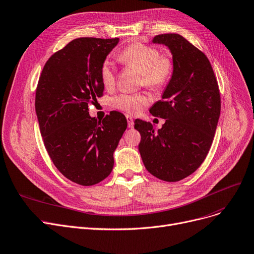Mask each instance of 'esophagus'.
Instances as JSON below:
<instances>
[{"instance_id": "1", "label": "esophagus", "mask_w": 254, "mask_h": 254, "mask_svg": "<svg viewBox=\"0 0 254 254\" xmlns=\"http://www.w3.org/2000/svg\"><path fill=\"white\" fill-rule=\"evenodd\" d=\"M127 120L128 127H134V119H133V117L129 116V115H127Z\"/></svg>"}]
</instances>
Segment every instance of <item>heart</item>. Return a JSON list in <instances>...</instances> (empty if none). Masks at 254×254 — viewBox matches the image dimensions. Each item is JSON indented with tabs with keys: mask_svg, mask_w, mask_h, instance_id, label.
<instances>
[{
	"mask_svg": "<svg viewBox=\"0 0 254 254\" xmlns=\"http://www.w3.org/2000/svg\"><path fill=\"white\" fill-rule=\"evenodd\" d=\"M119 61L131 66L141 72V83L150 89H160L167 84L172 71V62L167 57L160 56L157 49L142 43H134L119 54ZM102 83L107 89L115 84V71L113 63L106 60L101 67ZM148 103L145 94H120L113 100V105L127 113H137Z\"/></svg>",
	"mask_w": 254,
	"mask_h": 254,
	"instance_id": "obj_1",
	"label": "heart"
}]
</instances>
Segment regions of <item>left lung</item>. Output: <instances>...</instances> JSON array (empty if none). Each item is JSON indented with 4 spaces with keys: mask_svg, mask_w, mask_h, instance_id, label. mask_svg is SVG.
Wrapping results in <instances>:
<instances>
[{
    "mask_svg": "<svg viewBox=\"0 0 254 254\" xmlns=\"http://www.w3.org/2000/svg\"><path fill=\"white\" fill-rule=\"evenodd\" d=\"M152 43L166 46L173 70L162 100L149 109L166 119L161 128L136 119L139 151L145 168L165 182L192 174L211 148L221 110L216 76L205 55L179 34H161Z\"/></svg>",
    "mask_w": 254,
    "mask_h": 254,
    "instance_id": "1",
    "label": "left lung"
}]
</instances>
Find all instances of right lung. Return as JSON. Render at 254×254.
Listing matches in <instances>:
<instances>
[{
  "instance_id": "1",
  "label": "right lung",
  "mask_w": 254,
  "mask_h": 254,
  "mask_svg": "<svg viewBox=\"0 0 254 254\" xmlns=\"http://www.w3.org/2000/svg\"><path fill=\"white\" fill-rule=\"evenodd\" d=\"M118 42L74 39L47 61L38 81L35 111L47 151L66 179L82 186L111 173L114 151L127 127L120 112L102 121L88 112V104L103 95L101 67Z\"/></svg>"
}]
</instances>
